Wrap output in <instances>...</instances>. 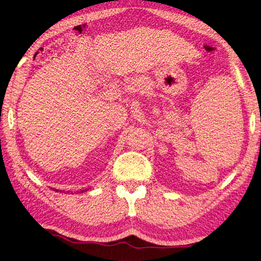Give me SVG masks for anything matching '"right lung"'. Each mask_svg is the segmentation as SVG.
<instances>
[{
    "label": "right lung",
    "mask_w": 261,
    "mask_h": 261,
    "mask_svg": "<svg viewBox=\"0 0 261 261\" xmlns=\"http://www.w3.org/2000/svg\"><path fill=\"white\" fill-rule=\"evenodd\" d=\"M54 190H56V189H54ZM86 190H87V189H84V190H81V192H84V191H86ZM56 191H57V192H58V191H59V190H56ZM60 191H61V190H60Z\"/></svg>",
    "instance_id": "right-lung-1"
}]
</instances>
